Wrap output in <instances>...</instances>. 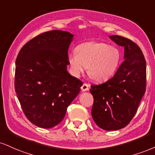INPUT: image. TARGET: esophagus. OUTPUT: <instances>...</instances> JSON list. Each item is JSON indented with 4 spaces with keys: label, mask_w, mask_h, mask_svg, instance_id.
Masks as SVG:
<instances>
[{
    "label": "esophagus",
    "mask_w": 155,
    "mask_h": 155,
    "mask_svg": "<svg viewBox=\"0 0 155 155\" xmlns=\"http://www.w3.org/2000/svg\"><path fill=\"white\" fill-rule=\"evenodd\" d=\"M89 89V85L87 84H84L81 86V89L83 91V92H86V91H88Z\"/></svg>",
    "instance_id": "34e87169"
}]
</instances>
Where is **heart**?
I'll return each instance as SVG.
<instances>
[{"instance_id": "1", "label": "heart", "mask_w": 155, "mask_h": 155, "mask_svg": "<svg viewBox=\"0 0 155 155\" xmlns=\"http://www.w3.org/2000/svg\"><path fill=\"white\" fill-rule=\"evenodd\" d=\"M122 54L118 48L105 42H84L69 54L68 62L74 76L79 77L88 66V74L99 82L111 79L120 66Z\"/></svg>"}]
</instances>
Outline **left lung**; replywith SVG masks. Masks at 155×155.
I'll return each mask as SVG.
<instances>
[{
	"mask_svg": "<svg viewBox=\"0 0 155 155\" xmlns=\"http://www.w3.org/2000/svg\"><path fill=\"white\" fill-rule=\"evenodd\" d=\"M110 38L124 48V61L106 82L91 85L94 97L93 120L106 131H116L129 124L146 90V61L140 48L118 35Z\"/></svg>",
	"mask_w": 155,
	"mask_h": 155,
	"instance_id": "obj_1",
	"label": "left lung"
}]
</instances>
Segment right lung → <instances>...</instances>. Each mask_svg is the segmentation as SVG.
<instances>
[{"label":"right lung","mask_w":155,"mask_h":155,"mask_svg":"<svg viewBox=\"0 0 155 155\" xmlns=\"http://www.w3.org/2000/svg\"><path fill=\"white\" fill-rule=\"evenodd\" d=\"M74 35L52 30L31 39L16 58L15 91L31 124L50 128L62 121L82 81L67 71Z\"/></svg>","instance_id":"right-lung-1"}]
</instances>
